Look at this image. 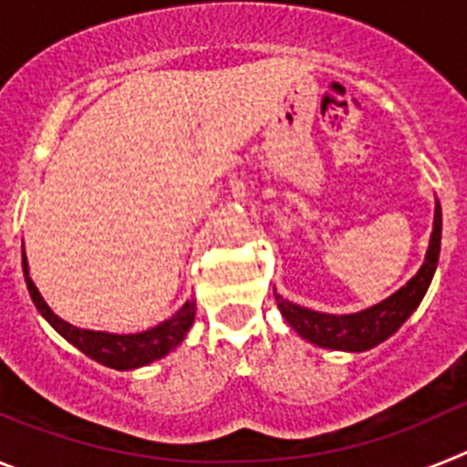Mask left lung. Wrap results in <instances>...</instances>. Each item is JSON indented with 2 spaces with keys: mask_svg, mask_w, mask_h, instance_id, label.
Here are the masks:
<instances>
[{
  "mask_svg": "<svg viewBox=\"0 0 467 467\" xmlns=\"http://www.w3.org/2000/svg\"><path fill=\"white\" fill-rule=\"evenodd\" d=\"M440 243H442V208L435 201V217H432V234L428 243L426 259L411 280L386 296L383 301L358 313H320L313 308L299 306L295 301L283 299L274 290L275 304L292 329L301 339L311 341L313 346L332 350H348V353H362L374 346L383 344L388 337H393L407 317L419 308L420 299L426 296L431 280L435 275L437 259H440Z\"/></svg>",
  "mask_w": 467,
  "mask_h": 467,
  "instance_id": "8db88e82",
  "label": "left lung"
}]
</instances>
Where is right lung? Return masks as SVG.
<instances>
[{"instance_id":"1","label":"right lung","mask_w":467,"mask_h":467,"mask_svg":"<svg viewBox=\"0 0 467 467\" xmlns=\"http://www.w3.org/2000/svg\"><path fill=\"white\" fill-rule=\"evenodd\" d=\"M23 274L27 290H30L32 301H35L36 311L47 317L48 325L56 329L63 339L77 346L81 353L90 358V360L100 362V365L119 369V372H128V369H138V367L150 365V362L166 358L171 350L182 344L187 337L189 327L193 325V316H196V301H187L175 316L159 323L156 327L144 329V332L135 334H114V332H95V329L77 327L63 320L60 316L51 311L41 292L36 290L35 280L30 278V266H27V257H25L23 245Z\"/></svg>"}]
</instances>
